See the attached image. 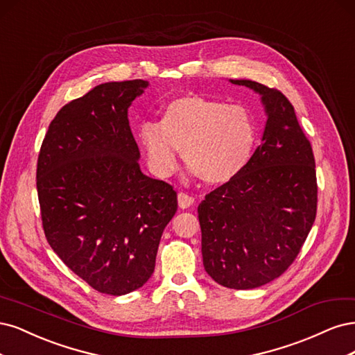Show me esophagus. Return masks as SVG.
Wrapping results in <instances>:
<instances>
[{"mask_svg":"<svg viewBox=\"0 0 355 355\" xmlns=\"http://www.w3.org/2000/svg\"><path fill=\"white\" fill-rule=\"evenodd\" d=\"M193 203H194V198L190 196V194H187V193H184V191L178 193V205H180L181 209L190 208Z\"/></svg>","mask_w":355,"mask_h":355,"instance_id":"1","label":"esophagus"}]
</instances>
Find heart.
Wrapping results in <instances>:
<instances>
[{
	"label": "heart",
	"instance_id": "b5f03b06",
	"mask_svg": "<svg viewBox=\"0 0 355 355\" xmlns=\"http://www.w3.org/2000/svg\"><path fill=\"white\" fill-rule=\"evenodd\" d=\"M257 134L255 118L246 107L196 96L169 101L159 123L140 127L155 174H173L181 148L182 161L211 186L225 184L242 173L252 157Z\"/></svg>",
	"mask_w": 355,
	"mask_h": 355
}]
</instances>
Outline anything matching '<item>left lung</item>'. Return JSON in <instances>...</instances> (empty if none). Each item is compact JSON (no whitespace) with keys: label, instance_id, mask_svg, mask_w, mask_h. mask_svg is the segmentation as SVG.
Returning a JSON list of instances; mask_svg holds the SVG:
<instances>
[{"label":"left lung","instance_id":"8db88e82","mask_svg":"<svg viewBox=\"0 0 355 355\" xmlns=\"http://www.w3.org/2000/svg\"><path fill=\"white\" fill-rule=\"evenodd\" d=\"M261 96L267 122L246 168L200 202L203 266L224 288L254 289L291 267L317 212L310 141L282 91L230 79Z\"/></svg>","mask_w":355,"mask_h":355}]
</instances>
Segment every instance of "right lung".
<instances>
[{"instance_id":"add662e5","label":"right lung","mask_w":355,"mask_h":355,"mask_svg":"<svg viewBox=\"0 0 355 355\" xmlns=\"http://www.w3.org/2000/svg\"><path fill=\"white\" fill-rule=\"evenodd\" d=\"M143 79L97 85L64 105L38 155L37 190L47 242L100 293H130L150 279L177 191L141 173L128 107Z\"/></svg>"}]
</instances>
